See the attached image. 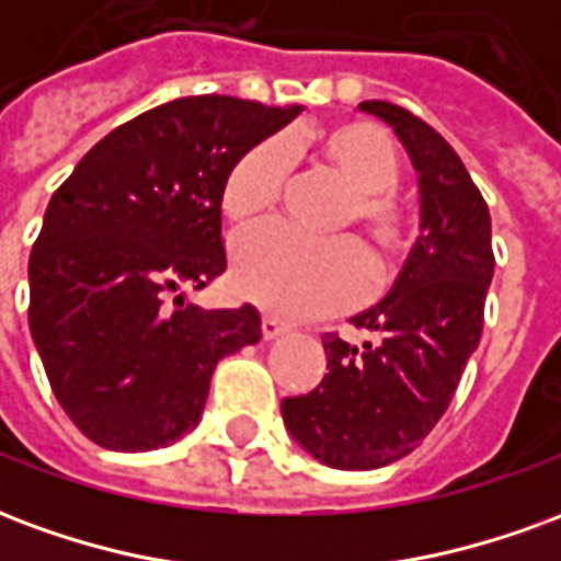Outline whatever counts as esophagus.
Listing matches in <instances>:
<instances>
[{
    "label": "esophagus",
    "instance_id": "1",
    "mask_svg": "<svg viewBox=\"0 0 561 561\" xmlns=\"http://www.w3.org/2000/svg\"><path fill=\"white\" fill-rule=\"evenodd\" d=\"M282 333H288V324H282L279 318H273V316L261 318V336H264V340H276V336H282Z\"/></svg>",
    "mask_w": 561,
    "mask_h": 561
}]
</instances>
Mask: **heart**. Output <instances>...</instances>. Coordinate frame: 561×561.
Segmentation results:
<instances>
[{
  "label": "heart",
  "instance_id": "b5f03b06",
  "mask_svg": "<svg viewBox=\"0 0 561 561\" xmlns=\"http://www.w3.org/2000/svg\"><path fill=\"white\" fill-rule=\"evenodd\" d=\"M309 147L340 173L352 195L342 221H354L381 264L400 261L414 240V219L393 197L400 156L385 128L373 123H336L316 128ZM288 152L264 140L240 159L221 185V213L249 228L279 204ZM233 285L252 304L282 318H318L357 304L369 288V257L354 237L312 240L288 228H257L233 245Z\"/></svg>",
  "mask_w": 561,
  "mask_h": 561
}]
</instances>
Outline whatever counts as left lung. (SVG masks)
<instances>
[{"label": "left lung", "instance_id": "obj_1", "mask_svg": "<svg viewBox=\"0 0 561 561\" xmlns=\"http://www.w3.org/2000/svg\"><path fill=\"white\" fill-rule=\"evenodd\" d=\"M360 111L385 119L412 159L421 233L388 297L352 318L369 340L324 333L321 385L282 400L288 433L316 459L352 471L397 462L442 421L481 342L495 267L490 209L454 147L400 104Z\"/></svg>", "mask_w": 561, "mask_h": 561}]
</instances>
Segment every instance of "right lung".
Segmentation results:
<instances>
[{"label": "right lung", "mask_w": 561, "mask_h": 561, "mask_svg": "<svg viewBox=\"0 0 561 561\" xmlns=\"http://www.w3.org/2000/svg\"><path fill=\"white\" fill-rule=\"evenodd\" d=\"M304 107L188 95L128 119L78 161L30 255V330L56 400L107 450H156L204 412L221 357L261 340L255 306L180 288L225 273L221 185Z\"/></svg>", "instance_id": "right-lung-1"}]
</instances>
